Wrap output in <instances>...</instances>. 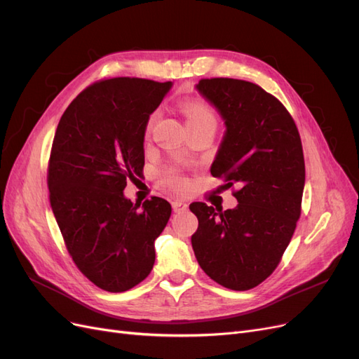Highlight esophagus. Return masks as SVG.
Returning a JSON list of instances; mask_svg holds the SVG:
<instances>
[{
  "label": "esophagus",
  "mask_w": 359,
  "mask_h": 359,
  "mask_svg": "<svg viewBox=\"0 0 359 359\" xmlns=\"http://www.w3.org/2000/svg\"><path fill=\"white\" fill-rule=\"evenodd\" d=\"M172 208L175 212H186L189 210V205H187V202H184V201H173Z\"/></svg>",
  "instance_id": "1"
}]
</instances>
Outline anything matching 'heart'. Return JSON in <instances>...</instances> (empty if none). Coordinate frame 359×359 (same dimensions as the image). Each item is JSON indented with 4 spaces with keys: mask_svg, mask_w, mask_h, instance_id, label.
Wrapping results in <instances>:
<instances>
[{
    "mask_svg": "<svg viewBox=\"0 0 359 359\" xmlns=\"http://www.w3.org/2000/svg\"><path fill=\"white\" fill-rule=\"evenodd\" d=\"M182 112L187 118V126L194 124V123H201V121H215V116H214V112L211 111V107L206 106L202 102H198V100H189L184 103ZM154 119H156V115H151L149 121H148V127H151V124L154 123ZM165 184H168L169 187L182 189V187H186L187 181L184 180L177 170L170 169L165 173Z\"/></svg>",
    "mask_w": 359,
    "mask_h": 359,
    "instance_id": "1",
    "label": "heart"
}]
</instances>
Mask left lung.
<instances>
[{"label": "left lung", "instance_id": "1", "mask_svg": "<svg viewBox=\"0 0 359 359\" xmlns=\"http://www.w3.org/2000/svg\"><path fill=\"white\" fill-rule=\"evenodd\" d=\"M196 90L226 126L211 175L238 186L233 210L193 202L191 245L205 274L232 290L262 283L277 268L301 215L306 165L295 121L259 85L202 79Z\"/></svg>", "mask_w": 359, "mask_h": 359}]
</instances>
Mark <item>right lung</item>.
Wrapping results in <instances>:
<instances>
[{"mask_svg": "<svg viewBox=\"0 0 359 359\" xmlns=\"http://www.w3.org/2000/svg\"><path fill=\"white\" fill-rule=\"evenodd\" d=\"M172 82L114 78L83 90L62 114L53 137L48 187L53 215L81 273L107 292L145 280L156 260L154 241L170 217V203H133L127 180L145 165L149 115Z\"/></svg>", "mask_w": 359, "mask_h": 359, "instance_id": "1", "label": "right lung"}]
</instances>
